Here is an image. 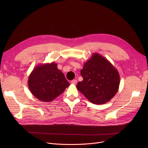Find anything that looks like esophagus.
I'll return each mask as SVG.
<instances>
[{
  "label": "esophagus",
  "instance_id": "obj_1",
  "mask_svg": "<svg viewBox=\"0 0 148 148\" xmlns=\"http://www.w3.org/2000/svg\"><path fill=\"white\" fill-rule=\"evenodd\" d=\"M71 84H74V85H75V84H76L77 82V81L76 79H73V80H72V81H71Z\"/></svg>",
  "mask_w": 148,
  "mask_h": 148
}]
</instances>
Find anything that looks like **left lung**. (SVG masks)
Returning a JSON list of instances; mask_svg holds the SVG:
<instances>
[{"label": "left lung", "mask_w": 148, "mask_h": 148, "mask_svg": "<svg viewBox=\"0 0 148 148\" xmlns=\"http://www.w3.org/2000/svg\"><path fill=\"white\" fill-rule=\"evenodd\" d=\"M83 80L77 88L91 102L103 104L117 93L120 77L111 63L98 53H94L81 70Z\"/></svg>", "instance_id": "obj_1"}]
</instances>
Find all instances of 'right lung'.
<instances>
[{"label":"right lung","instance_id":"add662e5","mask_svg":"<svg viewBox=\"0 0 148 148\" xmlns=\"http://www.w3.org/2000/svg\"><path fill=\"white\" fill-rule=\"evenodd\" d=\"M28 86L36 98L49 102L64 92L70 83L56 63L52 62L37 66L29 77Z\"/></svg>","mask_w":148,"mask_h":148}]
</instances>
